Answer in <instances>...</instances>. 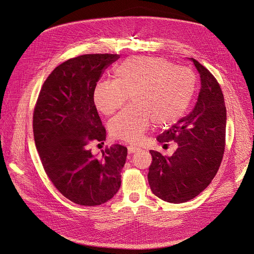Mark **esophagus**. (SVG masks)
<instances>
[{"instance_id":"1","label":"esophagus","mask_w":254,"mask_h":254,"mask_svg":"<svg viewBox=\"0 0 254 254\" xmlns=\"http://www.w3.org/2000/svg\"><path fill=\"white\" fill-rule=\"evenodd\" d=\"M127 151H128V154H133V153H136V152H140L141 149L139 147H136V146H128Z\"/></svg>"}]
</instances>
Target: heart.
Returning a JSON list of instances; mask_svg holds the SVG:
<instances>
[{
  "mask_svg": "<svg viewBox=\"0 0 254 254\" xmlns=\"http://www.w3.org/2000/svg\"><path fill=\"white\" fill-rule=\"evenodd\" d=\"M114 81H99L93 92L96 108L112 114L127 95L131 105L109 122V130L126 142H139L153 121L157 126L175 123L194 93L195 79L188 67L159 57H130L113 67Z\"/></svg>",
  "mask_w": 254,
  "mask_h": 254,
  "instance_id": "heart-1",
  "label": "heart"
}]
</instances>
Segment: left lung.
Masks as SVG:
<instances>
[{
	"instance_id": "left-lung-1",
	"label": "left lung",
	"mask_w": 254,
	"mask_h": 254,
	"mask_svg": "<svg viewBox=\"0 0 254 254\" xmlns=\"http://www.w3.org/2000/svg\"><path fill=\"white\" fill-rule=\"evenodd\" d=\"M200 77V90L192 111L161 133L157 141H174L172 156L151 150L148 180L152 192L171 203L189 201L211 183L225 150L227 113L223 92L209 70L192 58Z\"/></svg>"
}]
</instances>
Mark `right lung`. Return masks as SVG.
Here are the masks:
<instances>
[{"label":"right lung","mask_w":254,"mask_h":254,"mask_svg":"<svg viewBox=\"0 0 254 254\" xmlns=\"http://www.w3.org/2000/svg\"><path fill=\"white\" fill-rule=\"evenodd\" d=\"M119 55H84L58 65L45 80L33 113V134L43 168L58 190L81 205H99L121 188L127 149L115 144L98 157L91 142L106 137L94 88Z\"/></svg>","instance_id":"1"}]
</instances>
